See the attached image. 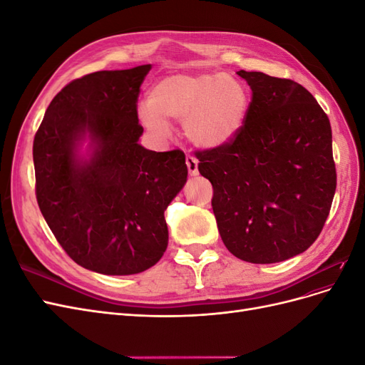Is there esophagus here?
<instances>
[{"label": "esophagus", "mask_w": 365, "mask_h": 365, "mask_svg": "<svg viewBox=\"0 0 365 365\" xmlns=\"http://www.w3.org/2000/svg\"><path fill=\"white\" fill-rule=\"evenodd\" d=\"M185 164H187V169H189V173L192 176H196L197 173H200V172H197V160L195 157L187 155L185 157Z\"/></svg>", "instance_id": "obj_1"}]
</instances>
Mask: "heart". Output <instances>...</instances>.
I'll list each match as a JSON object with an SVG mask.
<instances>
[{
  "label": "heart",
  "mask_w": 365,
  "mask_h": 365,
  "mask_svg": "<svg viewBox=\"0 0 365 365\" xmlns=\"http://www.w3.org/2000/svg\"><path fill=\"white\" fill-rule=\"evenodd\" d=\"M251 97L245 83L220 71L175 73L152 86L138 117L152 134L169 135L168 120H182L184 135L195 146L217 149L244 129Z\"/></svg>",
  "instance_id": "heart-1"
}]
</instances>
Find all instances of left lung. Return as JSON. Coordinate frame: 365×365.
<instances>
[{"label": "left lung", "mask_w": 365, "mask_h": 365, "mask_svg": "<svg viewBox=\"0 0 365 365\" xmlns=\"http://www.w3.org/2000/svg\"><path fill=\"white\" fill-rule=\"evenodd\" d=\"M237 74L252 97L230 145L196 150L213 185L212 207L227 250L250 263L306 251L322 233L336 189L332 129L304 86L260 71Z\"/></svg>", "instance_id": "1"}]
</instances>
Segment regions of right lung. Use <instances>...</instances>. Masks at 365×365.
<instances>
[{"label":"right lung","instance_id":"1","mask_svg":"<svg viewBox=\"0 0 365 365\" xmlns=\"http://www.w3.org/2000/svg\"><path fill=\"white\" fill-rule=\"evenodd\" d=\"M150 65L96 71L54 96L33 141L36 200L63 251L106 275L138 274L168 248L164 210L187 181L180 149L138 145L140 86ZM92 140L90 159L78 155Z\"/></svg>","mask_w":365,"mask_h":365}]
</instances>
